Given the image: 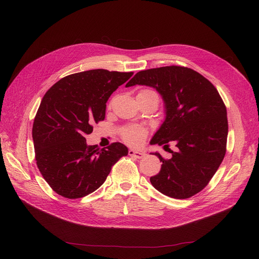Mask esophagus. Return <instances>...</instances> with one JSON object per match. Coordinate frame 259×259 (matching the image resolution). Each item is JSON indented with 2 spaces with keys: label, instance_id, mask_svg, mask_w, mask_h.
Listing matches in <instances>:
<instances>
[{
  "label": "esophagus",
  "instance_id": "34e87169",
  "mask_svg": "<svg viewBox=\"0 0 259 259\" xmlns=\"http://www.w3.org/2000/svg\"><path fill=\"white\" fill-rule=\"evenodd\" d=\"M129 155L133 156L135 158H143L146 156V153L141 150H134V149H130L129 150Z\"/></svg>",
  "mask_w": 259,
  "mask_h": 259
}]
</instances>
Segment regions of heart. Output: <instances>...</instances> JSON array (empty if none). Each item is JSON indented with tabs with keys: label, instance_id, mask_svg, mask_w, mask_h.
I'll use <instances>...</instances> for the list:
<instances>
[{
	"label": "heart",
	"instance_id": "b5f03b06",
	"mask_svg": "<svg viewBox=\"0 0 259 259\" xmlns=\"http://www.w3.org/2000/svg\"><path fill=\"white\" fill-rule=\"evenodd\" d=\"M145 91H150V90H145ZM144 92V91H142ZM146 137V131L145 129L141 127H128L122 132V139H124L128 144L130 145H140Z\"/></svg>",
	"mask_w": 259,
	"mask_h": 259
}]
</instances>
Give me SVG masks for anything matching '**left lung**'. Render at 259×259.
Returning <instances> with one entry per match:
<instances>
[{
    "mask_svg": "<svg viewBox=\"0 0 259 259\" xmlns=\"http://www.w3.org/2000/svg\"><path fill=\"white\" fill-rule=\"evenodd\" d=\"M154 88L164 102L165 119L151 145L175 143L172 157L160 161L152 186L172 198H189L205 188L221 166L228 137L227 109L219 91L198 72L181 66L140 71L126 85ZM164 146V147H165Z\"/></svg>",
    "mask_w": 259,
    "mask_h": 259,
    "instance_id": "1",
    "label": "left lung"
}]
</instances>
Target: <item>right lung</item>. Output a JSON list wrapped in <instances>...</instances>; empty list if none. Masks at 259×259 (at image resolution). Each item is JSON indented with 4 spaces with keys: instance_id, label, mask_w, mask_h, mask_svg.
<instances>
[{
    "instance_id": "add662e5",
    "label": "right lung",
    "mask_w": 259,
    "mask_h": 259,
    "mask_svg": "<svg viewBox=\"0 0 259 259\" xmlns=\"http://www.w3.org/2000/svg\"><path fill=\"white\" fill-rule=\"evenodd\" d=\"M133 72L93 69L63 77L44 95L36 112L32 139L37 168L58 194L84 197L99 189L111 167L128 154L113 143L106 149L88 146L92 125L105 118L110 95Z\"/></svg>"
}]
</instances>
